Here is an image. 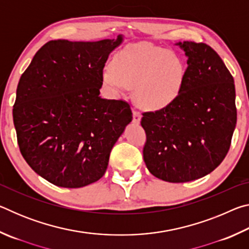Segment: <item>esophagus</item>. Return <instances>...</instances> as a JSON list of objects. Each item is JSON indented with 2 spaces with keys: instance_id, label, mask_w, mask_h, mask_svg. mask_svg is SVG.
<instances>
[{
  "instance_id": "1",
  "label": "esophagus",
  "mask_w": 249,
  "mask_h": 249,
  "mask_svg": "<svg viewBox=\"0 0 249 249\" xmlns=\"http://www.w3.org/2000/svg\"><path fill=\"white\" fill-rule=\"evenodd\" d=\"M141 119H142L141 113H138L137 111H134V112H133V123H135V124H140Z\"/></svg>"
}]
</instances>
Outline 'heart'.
<instances>
[{
	"instance_id": "1",
	"label": "heart",
	"mask_w": 249,
	"mask_h": 249,
	"mask_svg": "<svg viewBox=\"0 0 249 249\" xmlns=\"http://www.w3.org/2000/svg\"><path fill=\"white\" fill-rule=\"evenodd\" d=\"M184 77V65L177 54L159 46L140 43L116 54L113 68L104 70L103 82L117 95L135 88L137 103L157 111L178 99Z\"/></svg>"
}]
</instances>
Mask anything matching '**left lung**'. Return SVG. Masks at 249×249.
I'll return each mask as SVG.
<instances>
[{
  "mask_svg": "<svg viewBox=\"0 0 249 249\" xmlns=\"http://www.w3.org/2000/svg\"><path fill=\"white\" fill-rule=\"evenodd\" d=\"M188 57L180 95L169 107L142 113V150L147 169L167 182L202 178L229 153L237 112L235 84L221 57L209 45L177 43Z\"/></svg>",
  "mask_w": 249,
  "mask_h": 249,
  "instance_id": "8db88e82",
  "label": "left lung"
}]
</instances>
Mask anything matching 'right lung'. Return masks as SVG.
<instances>
[{
  "mask_svg": "<svg viewBox=\"0 0 249 249\" xmlns=\"http://www.w3.org/2000/svg\"><path fill=\"white\" fill-rule=\"evenodd\" d=\"M123 37L50 40L19 79L13 121L20 154L50 183L81 188L103 177L132 122L127 102L100 96L103 68Z\"/></svg>",
  "mask_w": 249,
  "mask_h": 249,
  "instance_id": "obj_1",
  "label": "right lung"
}]
</instances>
